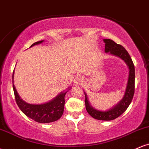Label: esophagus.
<instances>
[{"mask_svg":"<svg viewBox=\"0 0 149 149\" xmlns=\"http://www.w3.org/2000/svg\"><path fill=\"white\" fill-rule=\"evenodd\" d=\"M81 80H82V78H81V76H76V78H75L74 82H75V83H76V84H79V83H80V82H81Z\"/></svg>","mask_w":149,"mask_h":149,"instance_id":"1","label":"esophagus"}]
</instances>
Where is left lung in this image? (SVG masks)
<instances>
[{"instance_id": "left-lung-1", "label": "left lung", "mask_w": 149, "mask_h": 149, "mask_svg": "<svg viewBox=\"0 0 149 149\" xmlns=\"http://www.w3.org/2000/svg\"><path fill=\"white\" fill-rule=\"evenodd\" d=\"M104 41L105 42V52H110L113 55L120 57L129 67V77H128L125 93L123 100L116 107L107 111H100L93 109L89 103L88 97L85 93V104L87 111L92 118L100 120H112L122 115L125 111L132 100L134 94V66L129 53L125 49L123 46L117 44L111 39H104Z\"/></svg>"}]
</instances>
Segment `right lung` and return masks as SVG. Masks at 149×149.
<instances>
[{
  "label": "right lung",
  "mask_w": 149,
  "mask_h": 149,
  "mask_svg": "<svg viewBox=\"0 0 149 149\" xmlns=\"http://www.w3.org/2000/svg\"><path fill=\"white\" fill-rule=\"evenodd\" d=\"M42 41L43 40L34 42L33 44L31 45V47L41 43ZM13 76H14V72L13 74V86L15 101H16V103L20 109V110L26 116L38 123H47L54 122V121L60 118L63 113H64L65 104L64 97L67 91L60 93L54 100L47 102V103L39 104V105H38V104L37 105L36 104H30L24 102L19 96L16 89L14 86V84H13Z\"/></svg>",
  "instance_id": "1"
}]
</instances>
